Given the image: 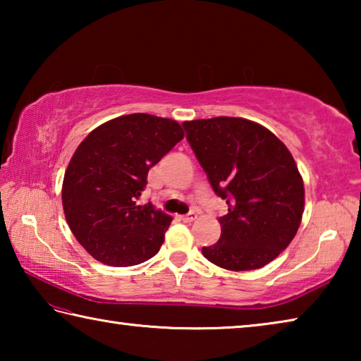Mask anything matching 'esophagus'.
<instances>
[{
	"mask_svg": "<svg viewBox=\"0 0 361 361\" xmlns=\"http://www.w3.org/2000/svg\"><path fill=\"white\" fill-rule=\"evenodd\" d=\"M181 219L185 223H192V221H195V219H197V215H195L194 212H191V213H188V215H185V216H181Z\"/></svg>",
	"mask_w": 361,
	"mask_h": 361,
	"instance_id": "esophagus-1",
	"label": "esophagus"
}]
</instances>
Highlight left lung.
<instances>
[{
  "instance_id": "obj_1",
  "label": "left lung",
  "mask_w": 361,
  "mask_h": 361,
  "mask_svg": "<svg viewBox=\"0 0 361 361\" xmlns=\"http://www.w3.org/2000/svg\"><path fill=\"white\" fill-rule=\"evenodd\" d=\"M186 138L228 213L221 237L202 255L228 271L266 266L295 239L304 181L290 149L264 126L219 116L183 122Z\"/></svg>"
}]
</instances>
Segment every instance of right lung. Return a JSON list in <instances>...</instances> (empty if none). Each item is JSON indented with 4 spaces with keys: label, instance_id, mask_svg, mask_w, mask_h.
Returning a JSON list of instances; mask_svg holds the SVG:
<instances>
[{
    "label": "right lung",
    "instance_id": "1",
    "mask_svg": "<svg viewBox=\"0 0 361 361\" xmlns=\"http://www.w3.org/2000/svg\"><path fill=\"white\" fill-rule=\"evenodd\" d=\"M183 138L176 121L133 113L106 121L78 146L63 176V213L97 261L135 266L159 252L172 216L137 200L149 169Z\"/></svg>",
    "mask_w": 361,
    "mask_h": 361
}]
</instances>
